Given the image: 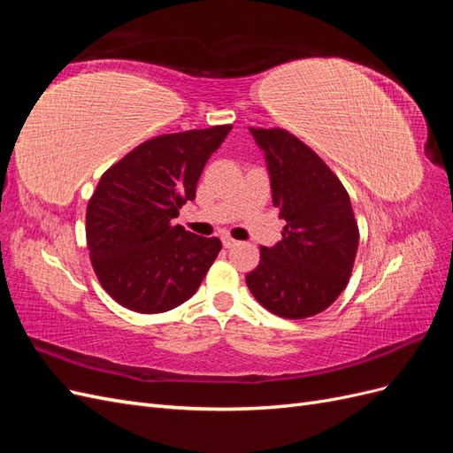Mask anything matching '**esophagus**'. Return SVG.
<instances>
[{"label":"esophagus","instance_id":"1","mask_svg":"<svg viewBox=\"0 0 453 453\" xmlns=\"http://www.w3.org/2000/svg\"><path fill=\"white\" fill-rule=\"evenodd\" d=\"M223 245H225V248H234L236 240L230 238V236H225V238H223Z\"/></svg>","mask_w":453,"mask_h":453}]
</instances>
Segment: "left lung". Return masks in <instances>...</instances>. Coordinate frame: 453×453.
I'll use <instances>...</instances> for the list:
<instances>
[{"mask_svg":"<svg viewBox=\"0 0 453 453\" xmlns=\"http://www.w3.org/2000/svg\"><path fill=\"white\" fill-rule=\"evenodd\" d=\"M265 150L272 203L285 219L281 240L260 248L245 276L251 295L285 319L331 306L349 281L359 245L348 190L304 142L283 128H250Z\"/></svg>","mask_w":453,"mask_h":453,"instance_id":"8db88e82","label":"left lung"}]
</instances>
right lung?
<instances>
[{
	"label": "right lung",
	"instance_id": "add662e5",
	"mask_svg": "<svg viewBox=\"0 0 453 453\" xmlns=\"http://www.w3.org/2000/svg\"><path fill=\"white\" fill-rule=\"evenodd\" d=\"M230 128L157 135L102 175L87 205V245L96 278L120 306L162 313L196 293L223 245L173 219L195 200L205 162Z\"/></svg>",
	"mask_w": 453,
	"mask_h": 453
}]
</instances>
